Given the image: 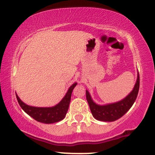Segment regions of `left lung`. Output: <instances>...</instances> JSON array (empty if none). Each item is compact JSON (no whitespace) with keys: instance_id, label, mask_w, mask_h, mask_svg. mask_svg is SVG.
I'll list each match as a JSON object with an SVG mask.
<instances>
[{"instance_id":"left-lung-1","label":"left lung","mask_w":155,"mask_h":155,"mask_svg":"<svg viewBox=\"0 0 155 155\" xmlns=\"http://www.w3.org/2000/svg\"><path fill=\"white\" fill-rule=\"evenodd\" d=\"M140 84L139 74L138 72L136 82L133 90L124 97L118 102L99 105L92 100L91 95L87 90H86V97L92 116L97 120L103 122H114L122 117L126 113L136 101L138 93Z\"/></svg>"}]
</instances>
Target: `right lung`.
I'll return each mask as SVG.
<instances>
[{"instance_id": "add662e5", "label": "right lung", "mask_w": 155, "mask_h": 155, "mask_svg": "<svg viewBox=\"0 0 155 155\" xmlns=\"http://www.w3.org/2000/svg\"><path fill=\"white\" fill-rule=\"evenodd\" d=\"M76 84H77L76 82L73 84L68 90L66 94L60 101V102L51 107H35V106H29L22 102L17 94L16 96L19 106L22 108L23 111L29 116L39 122L51 124L60 122L65 118L68 110L72 91Z\"/></svg>"}]
</instances>
